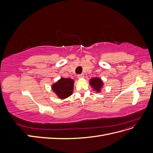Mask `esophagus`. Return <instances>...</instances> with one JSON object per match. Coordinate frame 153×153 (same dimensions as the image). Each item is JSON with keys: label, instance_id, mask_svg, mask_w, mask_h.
Segmentation results:
<instances>
[{"label": "esophagus", "instance_id": "1", "mask_svg": "<svg viewBox=\"0 0 153 153\" xmlns=\"http://www.w3.org/2000/svg\"><path fill=\"white\" fill-rule=\"evenodd\" d=\"M84 74H78L77 76L78 78H84Z\"/></svg>", "mask_w": 153, "mask_h": 153}]
</instances>
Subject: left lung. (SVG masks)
Instances as JSON below:
<instances>
[{"instance_id": "8db88e82", "label": "left lung", "mask_w": 153, "mask_h": 153, "mask_svg": "<svg viewBox=\"0 0 153 153\" xmlns=\"http://www.w3.org/2000/svg\"><path fill=\"white\" fill-rule=\"evenodd\" d=\"M90 84L91 86L93 87L94 90H96V91L99 92L100 91V89L103 85V82L100 78H94L91 79Z\"/></svg>"}]
</instances>
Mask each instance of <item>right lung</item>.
<instances>
[{
  "label": "right lung",
  "mask_w": 153,
  "mask_h": 153,
  "mask_svg": "<svg viewBox=\"0 0 153 153\" xmlns=\"http://www.w3.org/2000/svg\"><path fill=\"white\" fill-rule=\"evenodd\" d=\"M74 80L71 78H62L52 85V90L60 98H66L72 94Z\"/></svg>",
  "instance_id": "obj_1"
}]
</instances>
